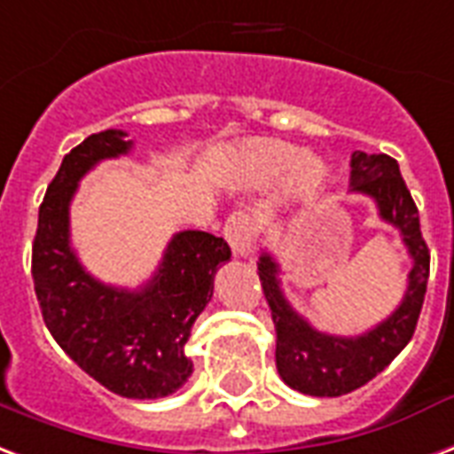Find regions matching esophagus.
Segmentation results:
<instances>
[{"label": "esophagus", "instance_id": "esophagus-1", "mask_svg": "<svg viewBox=\"0 0 454 454\" xmlns=\"http://www.w3.org/2000/svg\"><path fill=\"white\" fill-rule=\"evenodd\" d=\"M254 236H257V226L247 211H236L233 216H228L226 226H223V238L238 257H247L253 253Z\"/></svg>", "mask_w": 454, "mask_h": 454}]
</instances>
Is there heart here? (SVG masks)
Returning <instances> with one entry per match:
<instances>
[{
    "label": "heart",
    "mask_w": 454,
    "mask_h": 454,
    "mask_svg": "<svg viewBox=\"0 0 454 454\" xmlns=\"http://www.w3.org/2000/svg\"><path fill=\"white\" fill-rule=\"evenodd\" d=\"M245 160L260 180H274L294 168L291 187L301 197L320 192L330 170L317 156H303V151L278 139H257L245 151Z\"/></svg>",
    "instance_id": "b5f03b06"
}]
</instances>
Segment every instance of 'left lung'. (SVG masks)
Returning <instances> with one entry per match:
<instances>
[{
    "instance_id": "8db88e82",
    "label": "left lung",
    "mask_w": 454,
    "mask_h": 454,
    "mask_svg": "<svg viewBox=\"0 0 454 454\" xmlns=\"http://www.w3.org/2000/svg\"><path fill=\"white\" fill-rule=\"evenodd\" d=\"M348 184L351 192L365 194L378 204L380 218L397 228L414 264L397 310L365 334L334 337L310 327L291 308L281 294L277 260L270 253H262L257 270L277 327V371L288 387L312 397H341L364 387L392 364V358L414 337L431 270V254L419 226V209L402 180L397 160L387 153L354 151Z\"/></svg>"
}]
</instances>
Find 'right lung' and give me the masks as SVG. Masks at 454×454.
Returning a JSON list of instances; mask_svg holds the SVG:
<instances>
[{
  "label": "right lung",
  "mask_w": 454,
  "mask_h": 454,
  "mask_svg": "<svg viewBox=\"0 0 454 454\" xmlns=\"http://www.w3.org/2000/svg\"><path fill=\"white\" fill-rule=\"evenodd\" d=\"M124 137L106 129L67 153L40 204L30 274L43 320L74 364L120 397L159 399L192 375L184 344L231 247L204 231L176 233L139 291L107 286L83 270L69 243V204L90 168L132 149Z\"/></svg>",
  "instance_id": "right-lung-1"
}]
</instances>
